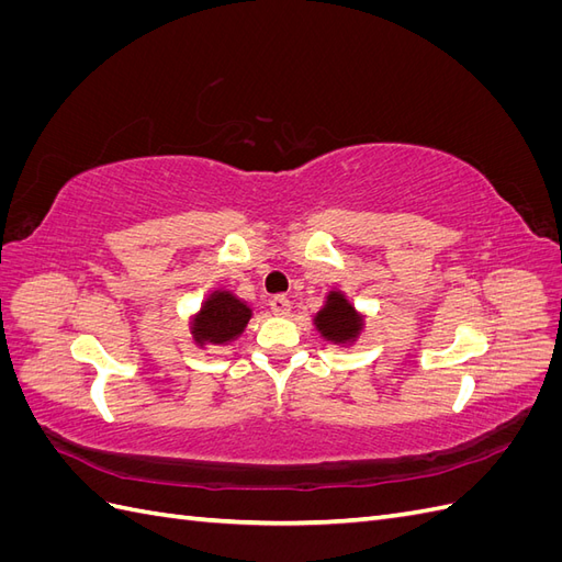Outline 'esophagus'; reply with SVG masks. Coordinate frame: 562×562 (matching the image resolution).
<instances>
[{"label":"esophagus","instance_id":"34e87169","mask_svg":"<svg viewBox=\"0 0 562 562\" xmlns=\"http://www.w3.org/2000/svg\"><path fill=\"white\" fill-rule=\"evenodd\" d=\"M269 310L274 312L277 316H288V314H291V300L283 297V295L271 297V300H269Z\"/></svg>","mask_w":562,"mask_h":562}]
</instances>
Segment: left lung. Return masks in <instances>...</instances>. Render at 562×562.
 Returning a JSON list of instances; mask_svg holds the SVG:
<instances>
[{
	"instance_id": "obj_1",
	"label": "left lung",
	"mask_w": 562,
	"mask_h": 562,
	"mask_svg": "<svg viewBox=\"0 0 562 562\" xmlns=\"http://www.w3.org/2000/svg\"><path fill=\"white\" fill-rule=\"evenodd\" d=\"M314 328L335 347H353L366 330V314L353 307L345 291L333 288L323 300V307L314 314Z\"/></svg>"
}]
</instances>
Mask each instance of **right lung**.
<instances>
[{"label":"right lung","instance_id":"right-lung-1","mask_svg":"<svg viewBox=\"0 0 562 562\" xmlns=\"http://www.w3.org/2000/svg\"><path fill=\"white\" fill-rule=\"evenodd\" d=\"M252 318L246 300L225 288H217L203 297L201 307L190 316V335L199 349L227 347L239 339Z\"/></svg>","mask_w":562,"mask_h":562}]
</instances>
